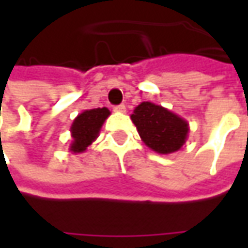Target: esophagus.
I'll use <instances>...</instances> for the list:
<instances>
[{
  "label": "esophagus",
  "instance_id": "obj_1",
  "mask_svg": "<svg viewBox=\"0 0 248 248\" xmlns=\"http://www.w3.org/2000/svg\"><path fill=\"white\" fill-rule=\"evenodd\" d=\"M114 111H119V113H125V105H119V106H114Z\"/></svg>",
  "mask_w": 248,
  "mask_h": 248
}]
</instances>
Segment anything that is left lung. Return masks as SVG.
<instances>
[{
    "label": "left lung",
    "mask_w": 248,
    "mask_h": 248,
    "mask_svg": "<svg viewBox=\"0 0 248 248\" xmlns=\"http://www.w3.org/2000/svg\"><path fill=\"white\" fill-rule=\"evenodd\" d=\"M131 120L143 143L160 155L178 152L187 139V121L156 103L142 102L134 109Z\"/></svg>",
    "instance_id": "1"
}]
</instances>
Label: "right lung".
<instances>
[{
	"mask_svg": "<svg viewBox=\"0 0 248 248\" xmlns=\"http://www.w3.org/2000/svg\"><path fill=\"white\" fill-rule=\"evenodd\" d=\"M110 116L108 108H98L81 111L73 121L70 132H72V143L69 150L72 153H82L90 146L93 140L99 137L100 128L103 123Z\"/></svg>",
	"mask_w": 248,
	"mask_h": 248,
	"instance_id": "add662e5",
	"label": "right lung"
}]
</instances>
